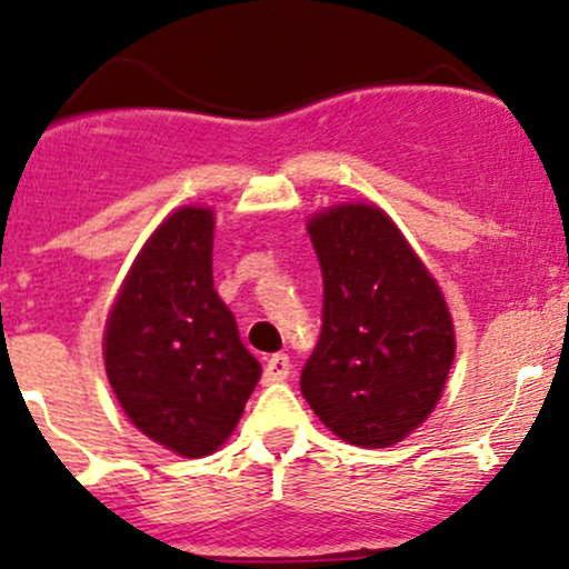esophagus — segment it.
<instances>
[{"label": "esophagus", "instance_id": "1", "mask_svg": "<svg viewBox=\"0 0 569 569\" xmlns=\"http://www.w3.org/2000/svg\"><path fill=\"white\" fill-rule=\"evenodd\" d=\"M291 372V361L286 353H274L267 359V367H264V383H280V380L289 378Z\"/></svg>", "mask_w": 569, "mask_h": 569}]
</instances>
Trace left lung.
I'll use <instances>...</instances> for the list:
<instances>
[{
    "label": "left lung",
    "instance_id": "obj_1",
    "mask_svg": "<svg viewBox=\"0 0 569 569\" xmlns=\"http://www.w3.org/2000/svg\"><path fill=\"white\" fill-rule=\"evenodd\" d=\"M323 316L299 389L340 440L395 446L446 389L457 337L440 286L376 204H335L308 221Z\"/></svg>",
    "mask_w": 569,
    "mask_h": 569
}]
</instances>
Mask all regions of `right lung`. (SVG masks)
Masks as SVG:
<instances>
[{
  "label": "right lung",
  "instance_id": "1",
  "mask_svg": "<svg viewBox=\"0 0 569 569\" xmlns=\"http://www.w3.org/2000/svg\"><path fill=\"white\" fill-rule=\"evenodd\" d=\"M104 370L123 413L186 459L240 421L261 365L213 289V210L180 208L142 246L104 327Z\"/></svg>",
  "mask_w": 569,
  "mask_h": 569
}]
</instances>
